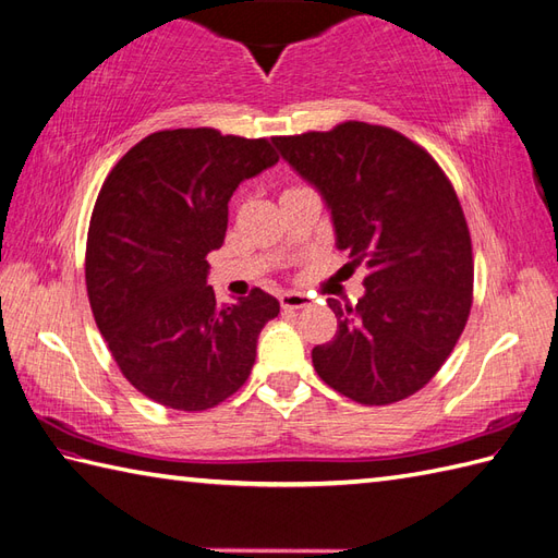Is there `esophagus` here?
I'll return each instance as SVG.
<instances>
[{
	"label": "esophagus",
	"instance_id": "obj_1",
	"mask_svg": "<svg viewBox=\"0 0 558 558\" xmlns=\"http://www.w3.org/2000/svg\"><path fill=\"white\" fill-rule=\"evenodd\" d=\"M310 298L302 292H282L280 294V306L282 310H302V306H310Z\"/></svg>",
	"mask_w": 558,
	"mask_h": 558
}]
</instances>
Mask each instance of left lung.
Listing matches in <instances>:
<instances>
[{
  "mask_svg": "<svg viewBox=\"0 0 558 558\" xmlns=\"http://www.w3.org/2000/svg\"><path fill=\"white\" fill-rule=\"evenodd\" d=\"M272 144L326 201L336 246L369 268L357 304L328 300L338 330L312 350L316 374L362 405L417 393L472 306L470 230L448 177L422 146L378 124L342 122Z\"/></svg>",
  "mask_w": 558,
  "mask_h": 558,
  "instance_id": "left-lung-1",
  "label": "left lung"
}]
</instances>
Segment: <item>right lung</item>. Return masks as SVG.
<instances>
[{"label": "right lung", "mask_w": 558, "mask_h": 558, "mask_svg": "<svg viewBox=\"0 0 558 558\" xmlns=\"http://www.w3.org/2000/svg\"><path fill=\"white\" fill-rule=\"evenodd\" d=\"M276 162L266 138L165 129L100 189L86 244L90 310L126 381L165 408L208 410L240 390L260 328L280 314L258 288L218 306L206 260L225 242L234 189Z\"/></svg>", "instance_id": "obj_1"}]
</instances>
